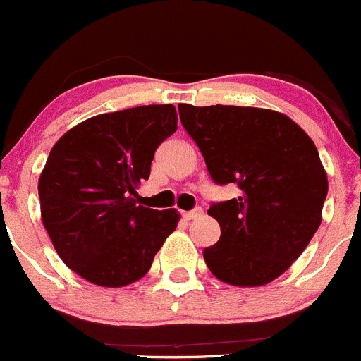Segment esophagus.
I'll list each match as a JSON object with an SVG mask.
<instances>
[{"mask_svg": "<svg viewBox=\"0 0 361 361\" xmlns=\"http://www.w3.org/2000/svg\"><path fill=\"white\" fill-rule=\"evenodd\" d=\"M200 214H202V209H200V207H196V209L188 210V212H182V217H184L185 221H191V219H195V217H198Z\"/></svg>", "mask_w": 361, "mask_h": 361, "instance_id": "1", "label": "esophagus"}]
</instances>
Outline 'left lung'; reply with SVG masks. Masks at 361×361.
Listing matches in <instances>:
<instances>
[{"label": "left lung", "instance_id": "obj_1", "mask_svg": "<svg viewBox=\"0 0 361 361\" xmlns=\"http://www.w3.org/2000/svg\"><path fill=\"white\" fill-rule=\"evenodd\" d=\"M180 123L217 185L237 198L210 203L221 237L203 249L210 272L233 286H263L302 255L321 224L328 180L309 135L284 114L180 103Z\"/></svg>", "mask_w": 361, "mask_h": 361}]
</instances>
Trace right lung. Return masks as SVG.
I'll return each mask as SVG.
<instances>
[{"instance_id": "right-lung-1", "label": "right lung", "mask_w": 361, "mask_h": 361, "mask_svg": "<svg viewBox=\"0 0 361 361\" xmlns=\"http://www.w3.org/2000/svg\"><path fill=\"white\" fill-rule=\"evenodd\" d=\"M177 130L173 105L99 114L52 147L38 182L42 221L68 269L98 286L119 288L149 272L176 230V209L137 205L156 149Z\"/></svg>"}]
</instances>
